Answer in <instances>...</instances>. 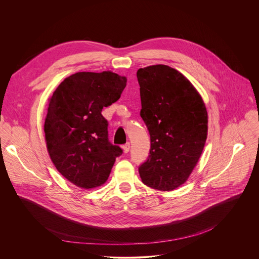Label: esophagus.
<instances>
[{
    "mask_svg": "<svg viewBox=\"0 0 259 259\" xmlns=\"http://www.w3.org/2000/svg\"><path fill=\"white\" fill-rule=\"evenodd\" d=\"M122 148H123V151H124L125 153H127V152L130 151V149H131V144H130V143H126V144L122 147Z\"/></svg>",
    "mask_w": 259,
    "mask_h": 259,
    "instance_id": "34e87169",
    "label": "esophagus"
}]
</instances>
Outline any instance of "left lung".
Masks as SVG:
<instances>
[{"label": "left lung", "instance_id": "left-lung-1", "mask_svg": "<svg viewBox=\"0 0 259 259\" xmlns=\"http://www.w3.org/2000/svg\"><path fill=\"white\" fill-rule=\"evenodd\" d=\"M141 116L150 136L148 159L139 172L143 183L157 190L185 184L196 165L207 136L204 103L185 75L155 65L140 69Z\"/></svg>", "mask_w": 259, "mask_h": 259}]
</instances>
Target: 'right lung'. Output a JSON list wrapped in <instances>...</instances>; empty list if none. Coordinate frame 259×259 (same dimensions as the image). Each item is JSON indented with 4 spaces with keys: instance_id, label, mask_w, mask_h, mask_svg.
I'll use <instances>...</instances> for the list:
<instances>
[{
    "instance_id": "right-lung-1",
    "label": "right lung",
    "mask_w": 259,
    "mask_h": 259,
    "mask_svg": "<svg viewBox=\"0 0 259 259\" xmlns=\"http://www.w3.org/2000/svg\"><path fill=\"white\" fill-rule=\"evenodd\" d=\"M126 85L111 72L72 74L54 92L45 120L49 154L72 184L93 188L104 185L122 149L109 141L104 107L111 106Z\"/></svg>"
}]
</instances>
